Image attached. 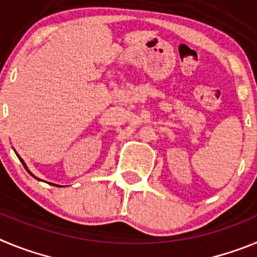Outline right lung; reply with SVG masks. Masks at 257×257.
Segmentation results:
<instances>
[{
  "label": "right lung",
  "mask_w": 257,
  "mask_h": 257,
  "mask_svg": "<svg viewBox=\"0 0 257 257\" xmlns=\"http://www.w3.org/2000/svg\"><path fill=\"white\" fill-rule=\"evenodd\" d=\"M18 157H19V156H18ZM19 160H20V162H22V163H23V166H24V167H26V170H27V171H28V172H29V174H31V175H32V176H33V178H36L35 175L32 174V172H31V171H29V170H28V167H27V166H26V163H24V161H23V160H22V158H19ZM56 187H58V185H56Z\"/></svg>",
  "instance_id": "1"
}]
</instances>
